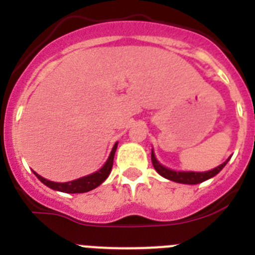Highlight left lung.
Masks as SVG:
<instances>
[{
	"instance_id": "8db88e82",
	"label": "left lung",
	"mask_w": 255,
	"mask_h": 255,
	"mask_svg": "<svg viewBox=\"0 0 255 255\" xmlns=\"http://www.w3.org/2000/svg\"><path fill=\"white\" fill-rule=\"evenodd\" d=\"M151 159L152 164H153V168H155L156 172H157L160 176L168 178L170 181L180 182V184H190V185L200 184V182L205 181V180H209V178L214 177L222 168L225 167L226 163L229 161V159H228L225 163H222L221 165H218L217 168H214V169L212 170H208V172H176V170L168 169V168H165L164 165H161V164L156 160L153 149H152Z\"/></svg>"
}]
</instances>
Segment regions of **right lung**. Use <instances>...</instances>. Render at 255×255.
<instances>
[{
  "label": "right lung",
  "instance_id": "right-lung-1",
  "mask_svg": "<svg viewBox=\"0 0 255 255\" xmlns=\"http://www.w3.org/2000/svg\"><path fill=\"white\" fill-rule=\"evenodd\" d=\"M116 148H118V143H116L115 145H114V148H112L111 153L108 156L106 164H104L103 167L100 168L98 172H95V173L92 174H88V176H85V177L78 178V180H74V181L54 182L50 181V180H46V178H43L42 176L35 173V172H34V174H35L46 186H49V188H51V189L54 190H59V192H65V193H85V192H90V190L95 189L96 186H99L100 184L108 177V174L111 173Z\"/></svg>",
  "mask_w": 255,
  "mask_h": 255
}]
</instances>
